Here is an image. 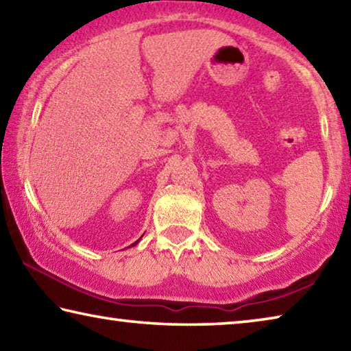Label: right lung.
<instances>
[{
  "mask_svg": "<svg viewBox=\"0 0 351 351\" xmlns=\"http://www.w3.org/2000/svg\"><path fill=\"white\" fill-rule=\"evenodd\" d=\"M138 241H139V240H138ZM138 241H134V243H133V245H138ZM133 245H132V246H133Z\"/></svg>",
  "mask_w": 351,
  "mask_h": 351,
  "instance_id": "right-lung-1",
  "label": "right lung"
}]
</instances>
